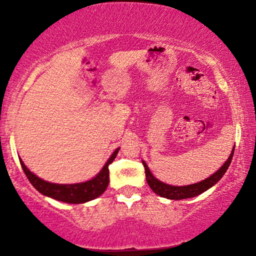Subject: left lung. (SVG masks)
<instances>
[{
	"mask_svg": "<svg viewBox=\"0 0 256 256\" xmlns=\"http://www.w3.org/2000/svg\"><path fill=\"white\" fill-rule=\"evenodd\" d=\"M233 154H234V146H233L232 152H230V155L228 157V160L222 164V166L216 172L213 174L212 176L208 177L206 180L199 182V183L186 185V186H172V185L163 183V182H160L157 180V178L154 177V174H152V171L149 170V168L146 164L144 160H142V163H143V166H144L146 178L150 188H152L156 194L160 196V197L172 199V200H180V199L196 197V196L200 194L206 190H208V188H212L216 183H218V182L222 180L224 174H225L226 170L228 169L230 164L232 162Z\"/></svg>",
	"mask_w": 256,
	"mask_h": 256,
	"instance_id": "obj_1",
	"label": "left lung"
}]
</instances>
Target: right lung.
Here are the masks:
<instances>
[{
	"mask_svg": "<svg viewBox=\"0 0 256 256\" xmlns=\"http://www.w3.org/2000/svg\"><path fill=\"white\" fill-rule=\"evenodd\" d=\"M118 152V148L112 154L107 163L104 164L100 172L93 180L78 184H54L43 180L31 172L22 160H20V162L28 180L42 194L54 198L56 200L68 202V204H82V202L93 200L106 191L108 183H110V169H108V166L115 160Z\"/></svg>",
	"mask_w": 256,
	"mask_h": 256,
	"instance_id": "right-lung-1",
	"label": "right lung"
}]
</instances>
